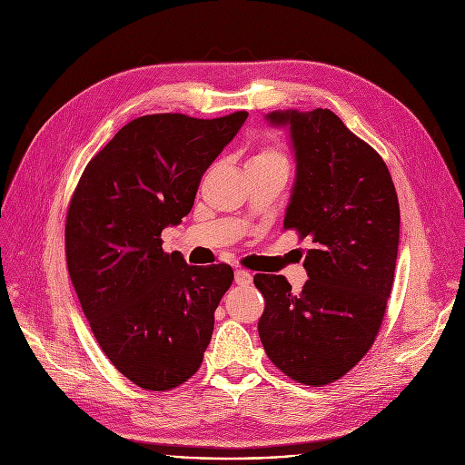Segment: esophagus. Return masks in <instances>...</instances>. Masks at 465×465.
Instances as JSON below:
<instances>
[{"instance_id": "1", "label": "esophagus", "mask_w": 465, "mask_h": 465, "mask_svg": "<svg viewBox=\"0 0 465 465\" xmlns=\"http://www.w3.org/2000/svg\"><path fill=\"white\" fill-rule=\"evenodd\" d=\"M235 284H239V286L252 284V275L249 272H245V270H237L235 272Z\"/></svg>"}]
</instances>
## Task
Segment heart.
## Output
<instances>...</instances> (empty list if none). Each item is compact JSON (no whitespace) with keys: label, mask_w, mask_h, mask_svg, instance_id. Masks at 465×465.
Here are the masks:
<instances>
[{"label":"heart","mask_w":465,"mask_h":465,"mask_svg":"<svg viewBox=\"0 0 465 465\" xmlns=\"http://www.w3.org/2000/svg\"><path fill=\"white\" fill-rule=\"evenodd\" d=\"M247 165H286V158L277 146H263L254 156H251Z\"/></svg>","instance_id":"heart-1"}]
</instances>
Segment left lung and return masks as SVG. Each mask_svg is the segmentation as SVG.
<instances>
[{
	"mask_svg": "<svg viewBox=\"0 0 465 465\" xmlns=\"http://www.w3.org/2000/svg\"><path fill=\"white\" fill-rule=\"evenodd\" d=\"M265 120L288 130L296 160L282 230L314 245L302 292L282 275L254 277L265 300L258 333L282 373L321 386L351 371L381 328L400 247L398 193L382 158L330 109Z\"/></svg>",
	"mask_w": 465,
	"mask_h": 465,
	"instance_id": "1",
	"label": "left lung"
}]
</instances>
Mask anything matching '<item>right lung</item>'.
<instances>
[{
	"instance_id": "add662e5",
	"label": "right lung",
	"mask_w": 465,
	"mask_h": 465,
	"mask_svg": "<svg viewBox=\"0 0 465 465\" xmlns=\"http://www.w3.org/2000/svg\"><path fill=\"white\" fill-rule=\"evenodd\" d=\"M247 116L135 118L90 160L71 198V282L105 356L144 390L175 388L203 361L233 272L188 265L162 251L160 235L190 213L205 169Z\"/></svg>"
}]
</instances>
